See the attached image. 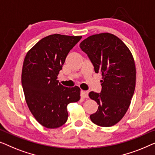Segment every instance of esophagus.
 I'll list each match as a JSON object with an SVG mask.
<instances>
[{"instance_id": "obj_1", "label": "esophagus", "mask_w": 155, "mask_h": 155, "mask_svg": "<svg viewBox=\"0 0 155 155\" xmlns=\"http://www.w3.org/2000/svg\"><path fill=\"white\" fill-rule=\"evenodd\" d=\"M82 95L85 98H88V91H82Z\"/></svg>"}]
</instances>
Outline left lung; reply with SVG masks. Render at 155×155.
Returning <instances> with one entry per match:
<instances>
[{"label": "left lung", "instance_id": "8db88e82", "mask_svg": "<svg viewBox=\"0 0 155 155\" xmlns=\"http://www.w3.org/2000/svg\"><path fill=\"white\" fill-rule=\"evenodd\" d=\"M80 48L90 59L95 73L102 76L101 93H89L90 98L98 104L91 120L102 127L114 126L127 112L134 93V57L120 38L110 33L92 35L80 43Z\"/></svg>", "mask_w": 155, "mask_h": 155}]
</instances>
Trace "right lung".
Listing matches in <instances>:
<instances>
[{
  "label": "right lung",
  "instance_id": "right-lung-1",
  "mask_svg": "<svg viewBox=\"0 0 155 155\" xmlns=\"http://www.w3.org/2000/svg\"><path fill=\"white\" fill-rule=\"evenodd\" d=\"M81 38L50 35L25 56L21 71L25 100L34 118L45 128H56L66 123L67 105L80 100L78 86H63L57 78L69 52Z\"/></svg>",
  "mask_w": 155,
  "mask_h": 155
}]
</instances>
